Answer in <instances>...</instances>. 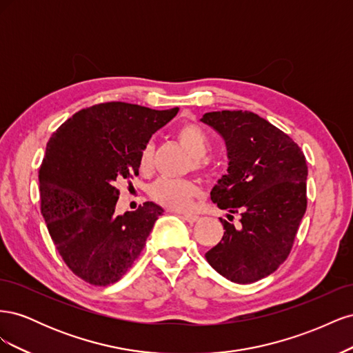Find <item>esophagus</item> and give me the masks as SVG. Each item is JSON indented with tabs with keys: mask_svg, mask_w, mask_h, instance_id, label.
<instances>
[{
	"mask_svg": "<svg viewBox=\"0 0 353 353\" xmlns=\"http://www.w3.org/2000/svg\"><path fill=\"white\" fill-rule=\"evenodd\" d=\"M181 218H183L184 221L190 222V223H194L199 221V216L197 215H193V213H179Z\"/></svg>",
	"mask_w": 353,
	"mask_h": 353,
	"instance_id": "34e87169",
	"label": "esophagus"
}]
</instances>
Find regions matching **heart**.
Masks as SVG:
<instances>
[{
	"mask_svg": "<svg viewBox=\"0 0 353 353\" xmlns=\"http://www.w3.org/2000/svg\"><path fill=\"white\" fill-rule=\"evenodd\" d=\"M176 140L183 145L187 153L196 159L194 166L201 168L203 162L200 159L205 157L209 152V138L200 126L194 123H185L176 130ZM153 163V145L147 144L140 154V169L143 172H148ZM152 197L169 209L185 210L191 206V203L200 196V187L187 179H170L160 178L150 188Z\"/></svg>",
	"mask_w": 353,
	"mask_h": 353,
	"instance_id": "heart-1",
	"label": "heart"
}]
</instances>
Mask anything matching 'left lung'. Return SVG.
Listing matches in <instances>:
<instances>
[{"instance_id": "8db88e82", "label": "left lung", "mask_w": 353, "mask_h": 353, "mask_svg": "<svg viewBox=\"0 0 353 353\" xmlns=\"http://www.w3.org/2000/svg\"><path fill=\"white\" fill-rule=\"evenodd\" d=\"M200 121L221 134L228 156L210 199L241 216L239 228L221 219L225 231L206 261L227 280L250 284L272 274L292 250L306 212V159L290 137L256 113L210 112Z\"/></svg>"}]
</instances>
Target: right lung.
I'll return each instance as SVG.
<instances>
[{"instance_id": "right-lung-1", "label": "right lung", "mask_w": 353, "mask_h": 353, "mask_svg": "<svg viewBox=\"0 0 353 353\" xmlns=\"http://www.w3.org/2000/svg\"><path fill=\"white\" fill-rule=\"evenodd\" d=\"M178 110L101 103L51 135L38 175L41 213L63 261L83 281H119L144 249L163 209L145 201L116 215V184L138 175L144 145Z\"/></svg>"}]
</instances>
